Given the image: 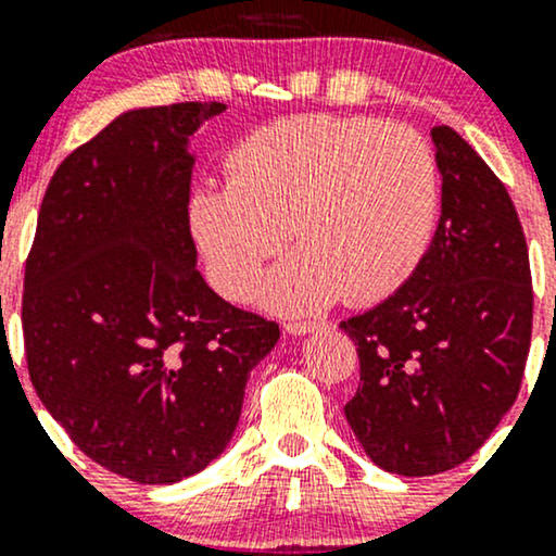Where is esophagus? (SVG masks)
Returning a JSON list of instances; mask_svg holds the SVG:
<instances>
[{
    "mask_svg": "<svg viewBox=\"0 0 556 556\" xmlns=\"http://www.w3.org/2000/svg\"><path fill=\"white\" fill-rule=\"evenodd\" d=\"M324 324L321 321H311V318H305V321H287L285 324V331L287 334H292V337H303V334H311V331H316V329H321Z\"/></svg>",
    "mask_w": 556,
    "mask_h": 556,
    "instance_id": "obj_1",
    "label": "esophagus"
}]
</instances>
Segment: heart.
Segmentation results:
<instances>
[{
  "label": "heart",
  "instance_id": "1",
  "mask_svg": "<svg viewBox=\"0 0 556 556\" xmlns=\"http://www.w3.org/2000/svg\"><path fill=\"white\" fill-rule=\"evenodd\" d=\"M437 206V159L413 127L300 114L242 138L227 154V185L190 193L188 225L229 300L253 290L292 235L300 251L261 298L316 311L340 295L361 305L400 290L429 248Z\"/></svg>",
  "mask_w": 556,
  "mask_h": 556
}]
</instances>
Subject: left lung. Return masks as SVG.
<instances>
[{
    "instance_id": "obj_1",
    "label": "left lung",
    "mask_w": 556,
    "mask_h": 556,
    "mask_svg": "<svg viewBox=\"0 0 556 556\" xmlns=\"http://www.w3.org/2000/svg\"><path fill=\"white\" fill-rule=\"evenodd\" d=\"M442 216L416 271L340 329L358 344L344 405L366 455L397 476L455 468L518 400L533 327L528 245L507 188L452 127L431 130Z\"/></svg>"
}]
</instances>
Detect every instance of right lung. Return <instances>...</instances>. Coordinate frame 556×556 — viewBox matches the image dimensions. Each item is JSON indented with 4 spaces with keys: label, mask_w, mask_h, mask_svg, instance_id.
<instances>
[{
    "label": "right lung",
    "mask_w": 556,
    "mask_h": 556,
    "mask_svg": "<svg viewBox=\"0 0 556 556\" xmlns=\"http://www.w3.org/2000/svg\"><path fill=\"white\" fill-rule=\"evenodd\" d=\"M225 110L119 114L54 172L25 261L36 394L75 446L138 483H177L225 452L279 324L203 282L188 225L190 138Z\"/></svg>",
    "instance_id": "1"
}]
</instances>
